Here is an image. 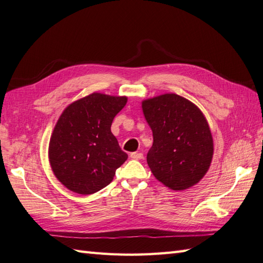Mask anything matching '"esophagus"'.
Masks as SVG:
<instances>
[{"mask_svg": "<svg viewBox=\"0 0 263 263\" xmlns=\"http://www.w3.org/2000/svg\"><path fill=\"white\" fill-rule=\"evenodd\" d=\"M130 157L134 160H141V159H143V154L140 153V152H132L130 154Z\"/></svg>", "mask_w": 263, "mask_h": 263, "instance_id": "1", "label": "esophagus"}]
</instances>
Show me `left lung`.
<instances>
[{
	"label": "left lung",
	"instance_id": "left-lung-1",
	"mask_svg": "<svg viewBox=\"0 0 263 263\" xmlns=\"http://www.w3.org/2000/svg\"><path fill=\"white\" fill-rule=\"evenodd\" d=\"M142 110L153 133L146 156L153 176L174 191L197 184L213 158V139L204 114L176 93L142 101Z\"/></svg>",
	"mask_w": 263,
	"mask_h": 263
}]
</instances>
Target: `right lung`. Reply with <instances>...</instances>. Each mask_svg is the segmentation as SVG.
<instances>
[{"label": "right lung", "instance_id": "add662e5", "mask_svg": "<svg viewBox=\"0 0 263 263\" xmlns=\"http://www.w3.org/2000/svg\"><path fill=\"white\" fill-rule=\"evenodd\" d=\"M126 97L94 92L67 105L53 129L49 161L57 179L79 194H92L110 184L127 159L111 132Z\"/></svg>", "mask_w": 263, "mask_h": 263}]
</instances>
